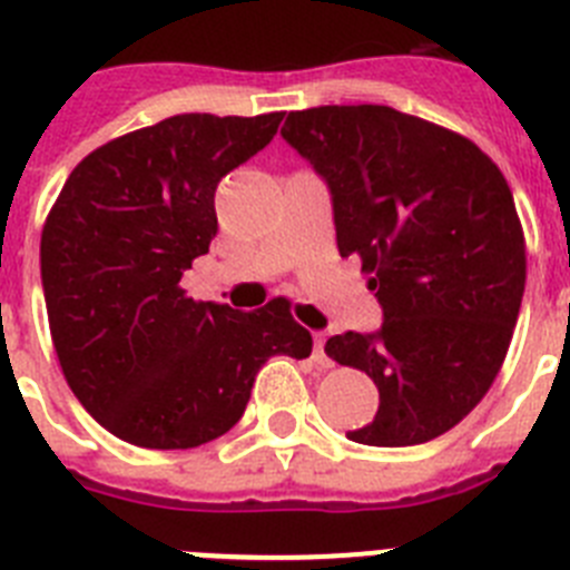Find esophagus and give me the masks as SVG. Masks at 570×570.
Wrapping results in <instances>:
<instances>
[{"label":"esophagus","mask_w":570,"mask_h":570,"mask_svg":"<svg viewBox=\"0 0 570 570\" xmlns=\"http://www.w3.org/2000/svg\"><path fill=\"white\" fill-rule=\"evenodd\" d=\"M313 344H315V361L330 367L333 361H330V355H326V350H324V346H326V333H315L313 335Z\"/></svg>","instance_id":"esophagus-1"}]
</instances>
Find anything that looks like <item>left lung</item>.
I'll list each match as a JSON object with an SVG mask.
<instances>
[{
    "label": "left lung",
    "mask_w": 570,
    "mask_h": 570,
    "mask_svg": "<svg viewBox=\"0 0 570 570\" xmlns=\"http://www.w3.org/2000/svg\"><path fill=\"white\" fill-rule=\"evenodd\" d=\"M281 135L333 191L341 257H358L384 309L375 335L326 341L379 387L375 419L346 439L407 448L448 433L491 390L522 306L511 186L473 140L390 106L289 111Z\"/></svg>",
    "instance_id": "1"
}]
</instances>
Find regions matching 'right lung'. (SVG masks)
Here are the masks:
<instances>
[{
	"instance_id": "obj_1",
	"label": "right lung",
	"mask_w": 570,
	"mask_h": 570,
	"mask_svg": "<svg viewBox=\"0 0 570 570\" xmlns=\"http://www.w3.org/2000/svg\"><path fill=\"white\" fill-rule=\"evenodd\" d=\"M284 111L177 114L94 148L42 226L53 350L79 404L137 448L186 450L235 428L269 355L306 358L289 301L255 313L189 298L217 235L220 177L275 137Z\"/></svg>"
}]
</instances>
